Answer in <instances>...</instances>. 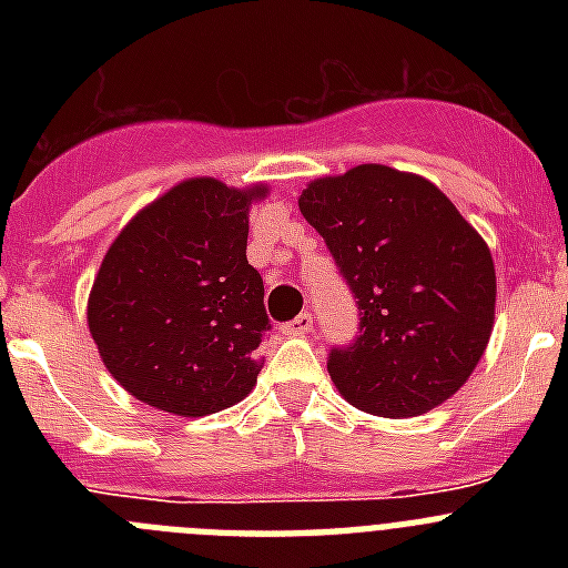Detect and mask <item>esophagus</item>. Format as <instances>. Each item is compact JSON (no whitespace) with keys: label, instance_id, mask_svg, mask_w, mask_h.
I'll list each match as a JSON object with an SVG mask.
<instances>
[{"label":"esophagus","instance_id":"1","mask_svg":"<svg viewBox=\"0 0 568 568\" xmlns=\"http://www.w3.org/2000/svg\"><path fill=\"white\" fill-rule=\"evenodd\" d=\"M310 329H313V315L301 313L298 318L290 321V324H284V327H281V333L290 335V338H301V335H307Z\"/></svg>","mask_w":568,"mask_h":568}]
</instances>
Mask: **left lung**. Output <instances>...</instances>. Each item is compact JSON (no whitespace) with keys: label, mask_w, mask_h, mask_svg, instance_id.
Segmentation results:
<instances>
[{"label":"left lung","mask_w":568,"mask_h":568,"mask_svg":"<svg viewBox=\"0 0 568 568\" xmlns=\"http://www.w3.org/2000/svg\"><path fill=\"white\" fill-rule=\"evenodd\" d=\"M298 207L358 298L361 335L327 361L361 413L413 418L453 398L495 327L486 241L424 175L358 164L307 184Z\"/></svg>","instance_id":"8db88e82"}]
</instances>
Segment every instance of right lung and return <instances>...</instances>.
Listing matches in <instances>:
<instances>
[{
  "instance_id": "add662e5",
  "label": "right lung",
  "mask_w": 568,
  "mask_h": 568,
  "mask_svg": "<svg viewBox=\"0 0 568 568\" xmlns=\"http://www.w3.org/2000/svg\"><path fill=\"white\" fill-rule=\"evenodd\" d=\"M267 193L184 179L115 235L90 287L88 327L135 400L202 418L250 395L270 333L264 281L247 261L250 207Z\"/></svg>"
}]
</instances>
